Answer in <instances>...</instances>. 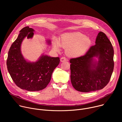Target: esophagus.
I'll use <instances>...</instances> for the list:
<instances>
[{"mask_svg": "<svg viewBox=\"0 0 122 122\" xmlns=\"http://www.w3.org/2000/svg\"><path fill=\"white\" fill-rule=\"evenodd\" d=\"M67 60L66 58L65 57H62L60 58V61L61 62H65V61H66Z\"/></svg>", "mask_w": 122, "mask_h": 122, "instance_id": "1", "label": "esophagus"}]
</instances>
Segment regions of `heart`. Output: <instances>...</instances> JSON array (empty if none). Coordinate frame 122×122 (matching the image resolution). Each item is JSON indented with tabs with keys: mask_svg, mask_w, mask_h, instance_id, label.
Here are the masks:
<instances>
[{
	"mask_svg": "<svg viewBox=\"0 0 122 122\" xmlns=\"http://www.w3.org/2000/svg\"><path fill=\"white\" fill-rule=\"evenodd\" d=\"M91 45L90 39L79 32L65 33L62 35L59 41L55 40L54 42L55 50L59 51L61 47L66 48V54L72 57H79L83 56Z\"/></svg>",
	"mask_w": 122,
	"mask_h": 122,
	"instance_id": "b5f03b06",
	"label": "heart"
}]
</instances>
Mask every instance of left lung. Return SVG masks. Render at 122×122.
<instances>
[{"label": "left lung", "instance_id": "obj_1", "mask_svg": "<svg viewBox=\"0 0 122 122\" xmlns=\"http://www.w3.org/2000/svg\"><path fill=\"white\" fill-rule=\"evenodd\" d=\"M95 43L84 56L70 60L71 82L78 91L89 92L103 89L113 72L114 50L111 41L105 33L100 32Z\"/></svg>", "mask_w": 122, "mask_h": 122}]
</instances>
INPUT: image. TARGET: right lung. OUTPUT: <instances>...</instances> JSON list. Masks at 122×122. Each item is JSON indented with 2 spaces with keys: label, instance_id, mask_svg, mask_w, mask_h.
I'll return each instance as SVG.
<instances>
[{
  "label": "right lung",
  "instance_id": "add662e5",
  "mask_svg": "<svg viewBox=\"0 0 122 122\" xmlns=\"http://www.w3.org/2000/svg\"><path fill=\"white\" fill-rule=\"evenodd\" d=\"M34 31L29 26L20 30L10 47L7 60L8 70L14 83L21 89L28 91H38L46 88L60 62L59 57L43 55L35 62H28L24 58L21 51L22 42L26 37L32 38ZM47 42L51 44L50 40Z\"/></svg>",
  "mask_w": 122,
  "mask_h": 122
}]
</instances>
